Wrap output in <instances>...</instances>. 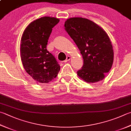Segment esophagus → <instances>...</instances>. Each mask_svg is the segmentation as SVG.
Instances as JSON below:
<instances>
[{
  "label": "esophagus",
  "mask_w": 131,
  "mask_h": 131,
  "mask_svg": "<svg viewBox=\"0 0 131 131\" xmlns=\"http://www.w3.org/2000/svg\"><path fill=\"white\" fill-rule=\"evenodd\" d=\"M70 59H71V58H70V56H67V58H66V59L65 60H64V63L67 62L68 61H69V60H70Z\"/></svg>",
  "instance_id": "obj_1"
}]
</instances>
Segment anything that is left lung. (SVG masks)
I'll list each match as a JSON object with an SVG mask.
<instances>
[{"instance_id":"1","label":"left lung","mask_w":131,"mask_h":131,"mask_svg":"<svg viewBox=\"0 0 131 131\" xmlns=\"http://www.w3.org/2000/svg\"><path fill=\"white\" fill-rule=\"evenodd\" d=\"M65 29L79 49L83 66L78 75L88 83L102 80L113 61V51L107 33L94 22L83 18L67 20Z\"/></svg>"}]
</instances>
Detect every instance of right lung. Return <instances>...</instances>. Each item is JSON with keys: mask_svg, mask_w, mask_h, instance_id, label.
Instances as JSON below:
<instances>
[{"mask_svg": "<svg viewBox=\"0 0 131 131\" xmlns=\"http://www.w3.org/2000/svg\"><path fill=\"white\" fill-rule=\"evenodd\" d=\"M59 19L45 16L36 19L25 29L21 39L20 56L26 72L37 82L47 83L57 76L60 66L47 44L53 27Z\"/></svg>", "mask_w": 131, "mask_h": 131, "instance_id": "right-lung-1", "label": "right lung"}]
</instances>
